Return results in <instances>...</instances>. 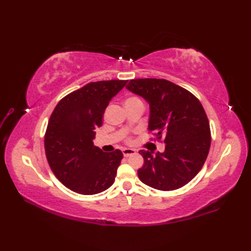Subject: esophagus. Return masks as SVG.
Instances as JSON below:
<instances>
[{
    "instance_id": "34e87169",
    "label": "esophagus",
    "mask_w": 251,
    "mask_h": 251,
    "mask_svg": "<svg viewBox=\"0 0 251 251\" xmlns=\"http://www.w3.org/2000/svg\"><path fill=\"white\" fill-rule=\"evenodd\" d=\"M123 153H124V156H125V157H128V156H131V155L135 154L136 151H135V150H132V149H124V150H123Z\"/></svg>"
}]
</instances>
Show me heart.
Here are the masks:
<instances>
[{
    "label": "heart",
    "instance_id": "b5f03b06",
    "mask_svg": "<svg viewBox=\"0 0 251 251\" xmlns=\"http://www.w3.org/2000/svg\"><path fill=\"white\" fill-rule=\"evenodd\" d=\"M137 102H142L141 101V100L139 97H137V96H131V97H128V98H126V104H130V103H137ZM128 142L131 141V138H127L126 139Z\"/></svg>",
    "mask_w": 251,
    "mask_h": 251
}]
</instances>
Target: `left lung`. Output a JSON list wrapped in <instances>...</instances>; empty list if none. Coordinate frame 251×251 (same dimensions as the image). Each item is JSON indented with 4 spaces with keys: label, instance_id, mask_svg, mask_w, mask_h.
Returning <instances> with one entry per match:
<instances>
[{
    "label": "left lung",
    "instance_id": "1",
    "mask_svg": "<svg viewBox=\"0 0 251 251\" xmlns=\"http://www.w3.org/2000/svg\"><path fill=\"white\" fill-rule=\"evenodd\" d=\"M126 87L148 100L149 131L154 140L165 143L164 153L156 156L139 151L144 159L139 179L158 191L184 186L200 172L210 148L209 121L202 103L188 90L162 78L132 79Z\"/></svg>",
    "mask_w": 251,
    "mask_h": 251
}]
</instances>
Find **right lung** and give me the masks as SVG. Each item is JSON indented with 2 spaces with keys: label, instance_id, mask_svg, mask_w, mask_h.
<instances>
[{
  "label": "right lung",
  "instance_id": "right-lung-1",
  "mask_svg": "<svg viewBox=\"0 0 251 251\" xmlns=\"http://www.w3.org/2000/svg\"><path fill=\"white\" fill-rule=\"evenodd\" d=\"M127 80L89 82L66 95L53 110L45 133V153L55 177L71 191L95 195L115 181L124 158L120 150L104 153L94 146L105 108Z\"/></svg>",
  "mask_w": 251,
  "mask_h": 251
}]
</instances>
